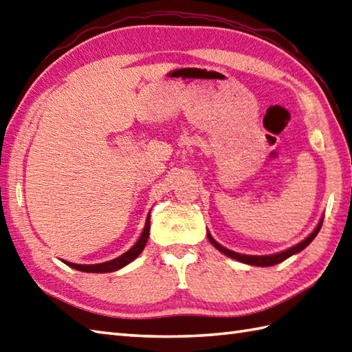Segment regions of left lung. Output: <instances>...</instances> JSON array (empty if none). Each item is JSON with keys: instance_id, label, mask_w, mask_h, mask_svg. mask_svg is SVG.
<instances>
[{"instance_id": "left-lung-1", "label": "left lung", "mask_w": 352, "mask_h": 352, "mask_svg": "<svg viewBox=\"0 0 352 352\" xmlns=\"http://www.w3.org/2000/svg\"><path fill=\"white\" fill-rule=\"evenodd\" d=\"M322 221H324V219H320V222L318 223V227H316L315 230H313V233H311L309 237H305L302 242H300V243L295 245V246H292V248H289V250H286V251H283V252L272 254V256H245V254H237V252H234V251H230V250H227V248H223L222 245H219L218 242L214 241V239L210 236V233H207V237H208V241H210V243L214 246L216 250H219L222 254H226V256H228V257H231V258H234V260H237V261H242V263L254 265V266H274V265H276V263H281V261L289 258L290 256H294V254L302 251V250L305 248V246H307V245L313 241V239H315V237L318 236L320 227H322Z\"/></svg>"}]
</instances>
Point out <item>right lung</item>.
Masks as SVG:
<instances>
[{"label":"right lung","instance_id":"1","mask_svg":"<svg viewBox=\"0 0 352 352\" xmlns=\"http://www.w3.org/2000/svg\"><path fill=\"white\" fill-rule=\"evenodd\" d=\"M148 234H149V214H148V218H146L145 228H144V231H142L139 241L134 243L129 251L124 252L122 256H119V257L110 260V261H106V263H98V265H76V263H69V261H63V263H66L69 267L77 269V271H81V272L104 274V272L118 271V269H121L125 265L131 263L134 258H138L139 254L144 251V248H145L146 241H148Z\"/></svg>","mask_w":352,"mask_h":352}]
</instances>
